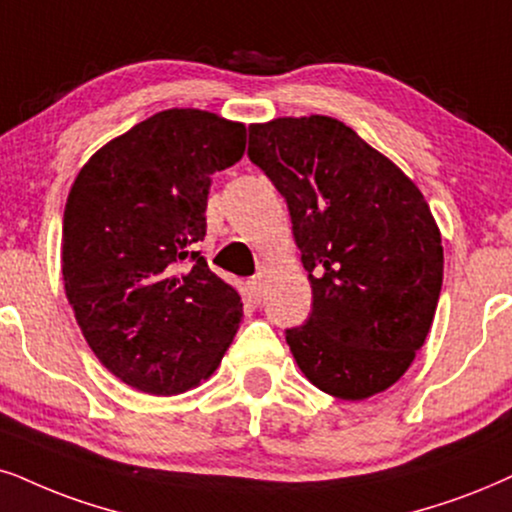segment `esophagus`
<instances>
[{"label": "esophagus", "instance_id": "1", "mask_svg": "<svg viewBox=\"0 0 512 512\" xmlns=\"http://www.w3.org/2000/svg\"><path fill=\"white\" fill-rule=\"evenodd\" d=\"M262 286H264L262 274L252 276L248 281V288H250V293H252V297H255V300H260V297H262Z\"/></svg>", "mask_w": 512, "mask_h": 512}]
</instances>
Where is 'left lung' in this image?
I'll use <instances>...</instances> for the list:
<instances>
[{
  "label": "left lung",
  "instance_id": "1",
  "mask_svg": "<svg viewBox=\"0 0 512 512\" xmlns=\"http://www.w3.org/2000/svg\"><path fill=\"white\" fill-rule=\"evenodd\" d=\"M250 160L286 198L312 314L286 342L309 383L338 399L385 392L428 338L444 250L418 186L328 115L250 125Z\"/></svg>",
  "mask_w": 512,
  "mask_h": 512
}]
</instances>
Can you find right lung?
<instances>
[{
	"label": "right lung",
	"mask_w": 512,
	"mask_h": 512,
	"mask_svg": "<svg viewBox=\"0 0 512 512\" xmlns=\"http://www.w3.org/2000/svg\"><path fill=\"white\" fill-rule=\"evenodd\" d=\"M245 125L170 108L99 148L63 212V283L103 366L146 394L208 380L243 316L236 288L193 248L210 174L243 158Z\"/></svg>",
	"instance_id": "right-lung-1"
}]
</instances>
